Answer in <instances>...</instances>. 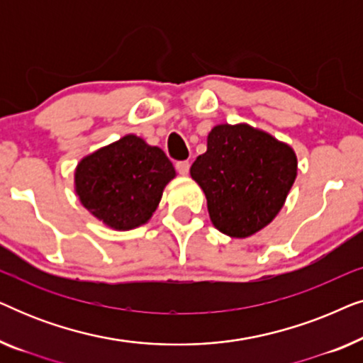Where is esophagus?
<instances>
[{
	"mask_svg": "<svg viewBox=\"0 0 363 363\" xmlns=\"http://www.w3.org/2000/svg\"><path fill=\"white\" fill-rule=\"evenodd\" d=\"M177 170L180 175H188V172H190V162L188 160L177 162Z\"/></svg>",
	"mask_w": 363,
	"mask_h": 363,
	"instance_id": "34e87169",
	"label": "esophagus"
}]
</instances>
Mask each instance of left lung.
<instances>
[{"mask_svg":"<svg viewBox=\"0 0 363 363\" xmlns=\"http://www.w3.org/2000/svg\"><path fill=\"white\" fill-rule=\"evenodd\" d=\"M190 175L206 196L213 226L230 238L266 228L284 206L297 177L294 148L247 123H220Z\"/></svg>","mask_w":363,"mask_h":363,"instance_id":"1","label":"left lung"}]
</instances>
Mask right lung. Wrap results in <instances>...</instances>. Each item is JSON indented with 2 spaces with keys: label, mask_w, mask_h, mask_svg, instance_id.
<instances>
[{
  "label": "right lung",
  "mask_w": 363,
  "mask_h": 363,
  "mask_svg": "<svg viewBox=\"0 0 363 363\" xmlns=\"http://www.w3.org/2000/svg\"><path fill=\"white\" fill-rule=\"evenodd\" d=\"M175 177L162 148L128 133L77 163L74 190L99 221L111 230L128 231L150 221Z\"/></svg>",
  "instance_id": "obj_1"
}]
</instances>
